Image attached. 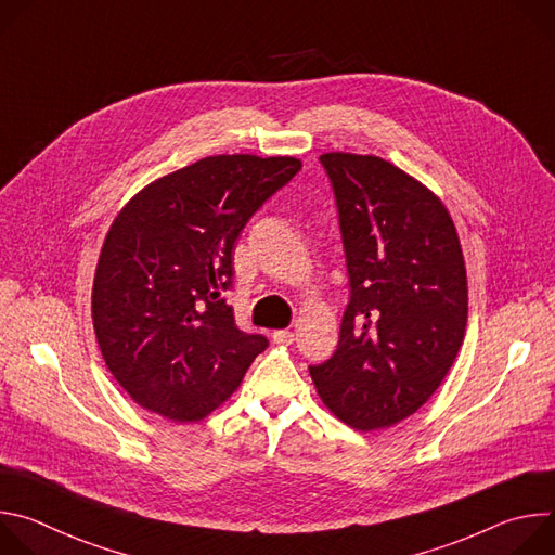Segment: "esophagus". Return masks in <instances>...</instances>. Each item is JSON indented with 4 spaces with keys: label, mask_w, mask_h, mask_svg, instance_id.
<instances>
[{
    "label": "esophagus",
    "mask_w": 555,
    "mask_h": 555,
    "mask_svg": "<svg viewBox=\"0 0 555 555\" xmlns=\"http://www.w3.org/2000/svg\"><path fill=\"white\" fill-rule=\"evenodd\" d=\"M272 340H274L276 345H292V343H294V332H289V330H276V332L272 334Z\"/></svg>",
    "instance_id": "esophagus-1"
}]
</instances>
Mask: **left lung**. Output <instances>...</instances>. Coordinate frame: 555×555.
Masks as SVG:
<instances>
[{
    "instance_id": "8db88e82",
    "label": "left lung",
    "mask_w": 555,
    "mask_h": 555,
    "mask_svg": "<svg viewBox=\"0 0 555 555\" xmlns=\"http://www.w3.org/2000/svg\"><path fill=\"white\" fill-rule=\"evenodd\" d=\"M349 305L334 356L309 366L325 406L358 430L398 424L448 375L467 325V276L441 199L377 155L323 153Z\"/></svg>"
}]
</instances>
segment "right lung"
Wrapping results in <instances>:
<instances>
[{
    "label": "right lung",
    "mask_w": 555,
    "mask_h": 555,
    "mask_svg": "<svg viewBox=\"0 0 555 555\" xmlns=\"http://www.w3.org/2000/svg\"><path fill=\"white\" fill-rule=\"evenodd\" d=\"M300 167L289 155H210L151 182L118 212L92 319L107 369L138 406L199 422L266 351V336L234 325L221 292L232 285L234 242Z\"/></svg>",
    "instance_id": "1"
}]
</instances>
